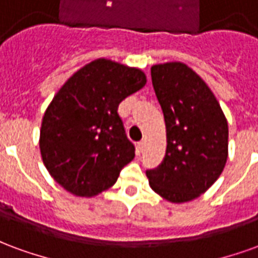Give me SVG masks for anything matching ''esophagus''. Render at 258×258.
<instances>
[{"instance_id": "obj_1", "label": "esophagus", "mask_w": 258, "mask_h": 258, "mask_svg": "<svg viewBox=\"0 0 258 258\" xmlns=\"http://www.w3.org/2000/svg\"><path fill=\"white\" fill-rule=\"evenodd\" d=\"M145 144H146L145 140H142V141H141V142H138V149H140L141 152L145 149Z\"/></svg>"}]
</instances>
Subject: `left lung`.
<instances>
[{
    "label": "left lung",
    "mask_w": 258,
    "mask_h": 258,
    "mask_svg": "<svg viewBox=\"0 0 258 258\" xmlns=\"http://www.w3.org/2000/svg\"><path fill=\"white\" fill-rule=\"evenodd\" d=\"M152 83L166 123L163 163L146 171L151 188L171 203L199 198L228 159V121L199 74L182 62L153 64Z\"/></svg>",
    "instance_id": "1"
}]
</instances>
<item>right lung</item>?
I'll return each instance as SVG.
<instances>
[{
  "mask_svg": "<svg viewBox=\"0 0 258 258\" xmlns=\"http://www.w3.org/2000/svg\"><path fill=\"white\" fill-rule=\"evenodd\" d=\"M145 84L141 69L99 58L59 88L42 117L40 152L63 189L91 198L114 185L135 156L117 107Z\"/></svg>",
  "mask_w": 258,
  "mask_h": 258,
  "instance_id": "right-lung-1",
  "label": "right lung"
}]
</instances>
